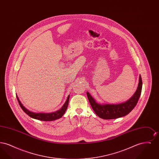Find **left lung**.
<instances>
[{"label": "left lung", "instance_id": "left-lung-1", "mask_svg": "<svg viewBox=\"0 0 159 159\" xmlns=\"http://www.w3.org/2000/svg\"><path fill=\"white\" fill-rule=\"evenodd\" d=\"M142 86L143 82L140 75L138 86L134 95L126 102L119 104H100L97 103L89 93L87 92V96L92 109L98 116L106 120L114 119L126 116L134 108L140 97Z\"/></svg>", "mask_w": 159, "mask_h": 159}]
</instances>
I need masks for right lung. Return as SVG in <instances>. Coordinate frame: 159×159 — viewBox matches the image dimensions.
<instances>
[{
  "label": "right lung",
  "mask_w": 159,
  "mask_h": 159,
  "mask_svg": "<svg viewBox=\"0 0 159 159\" xmlns=\"http://www.w3.org/2000/svg\"><path fill=\"white\" fill-rule=\"evenodd\" d=\"M16 98L18 101L20 106L22 108L23 111L31 118L37 119L39 120H41V121H53L55 120L60 119L64 115V114L65 113V112L67 108V107H68L70 95H68L67 101H66L65 104H64V106L62 107V108H61L60 110H59L58 111H57L56 112H53L51 113H36L31 112L23 106L21 102H20V99H18L17 95H16Z\"/></svg>",
  "instance_id": "add662e5"
}]
</instances>
